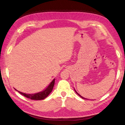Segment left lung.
<instances>
[{
  "mask_svg": "<svg viewBox=\"0 0 125 125\" xmlns=\"http://www.w3.org/2000/svg\"><path fill=\"white\" fill-rule=\"evenodd\" d=\"M75 92H76V93H77V94L78 95H79V96H80V97H81V98H83V99H85V98H83V97H82V96L81 95H79V94H78V93H77V92H76V91H75Z\"/></svg>",
  "mask_w": 125,
  "mask_h": 125,
  "instance_id": "obj_1",
  "label": "left lung"
}]
</instances>
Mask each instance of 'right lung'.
I'll use <instances>...</instances> for the list:
<instances>
[{"mask_svg": "<svg viewBox=\"0 0 125 125\" xmlns=\"http://www.w3.org/2000/svg\"><path fill=\"white\" fill-rule=\"evenodd\" d=\"M54 82H55V79L52 80L51 83L48 85V87L45 90L42 91L41 92L36 93V94H25V93H23L21 92H19L21 94L24 95V96L26 97L27 98H29L31 99V100H42V99H45L46 97H47L48 95H49L51 92H52V90L53 88L54 84ZM18 91V90H17Z\"/></svg>", "mask_w": 125, "mask_h": 125, "instance_id": "1", "label": "right lung"}]
</instances>
